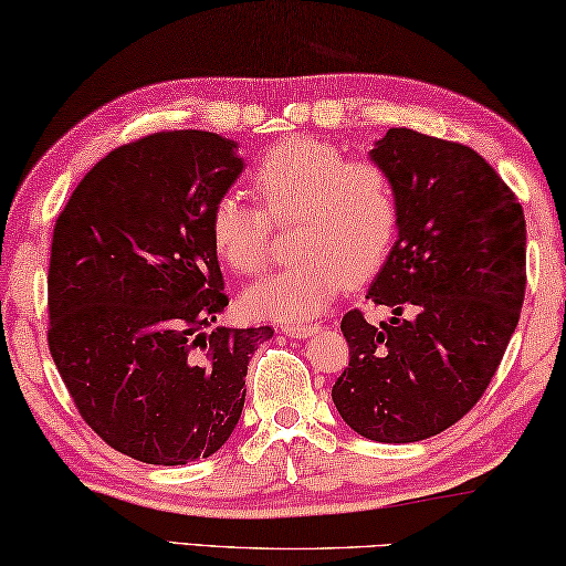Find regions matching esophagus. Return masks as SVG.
<instances>
[{
	"instance_id": "obj_1",
	"label": "esophagus",
	"mask_w": 566,
	"mask_h": 566,
	"mask_svg": "<svg viewBox=\"0 0 566 566\" xmlns=\"http://www.w3.org/2000/svg\"><path fill=\"white\" fill-rule=\"evenodd\" d=\"M281 331L291 338H308L318 331V326L316 323H285V326H281Z\"/></svg>"
}]
</instances>
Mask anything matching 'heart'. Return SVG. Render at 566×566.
I'll use <instances>...</instances> for the list:
<instances>
[{
    "mask_svg": "<svg viewBox=\"0 0 566 566\" xmlns=\"http://www.w3.org/2000/svg\"><path fill=\"white\" fill-rule=\"evenodd\" d=\"M250 185L261 208L222 196L210 210L218 255L240 275L271 263L273 223L291 226L298 258L245 293V308L271 321L313 318L340 285L358 283L386 261L398 233L394 175L374 157H346L316 137H289L258 157Z\"/></svg>",
    "mask_w": 566,
    "mask_h": 566,
    "instance_id": "heart-1",
    "label": "heart"
}]
</instances>
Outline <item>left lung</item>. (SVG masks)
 <instances>
[{
  "instance_id": "obj_1",
  "label": "left lung",
  "mask_w": 566,
  "mask_h": 566,
  "mask_svg": "<svg viewBox=\"0 0 566 566\" xmlns=\"http://www.w3.org/2000/svg\"><path fill=\"white\" fill-rule=\"evenodd\" d=\"M370 157L398 190V240L348 311V366L333 403L360 437L421 441L474 409L502 364L526 289V222L509 185L461 143L391 127Z\"/></svg>"
}]
</instances>
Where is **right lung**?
<instances>
[{
  "mask_svg": "<svg viewBox=\"0 0 566 566\" xmlns=\"http://www.w3.org/2000/svg\"><path fill=\"white\" fill-rule=\"evenodd\" d=\"M243 170L235 143L165 129L119 145L52 233L48 344L85 423L115 451L180 467L216 453L271 326L216 328L228 305L210 210Z\"/></svg>",
  "mask_w": 566,
  "mask_h": 566,
  "instance_id": "add662e5",
  "label": "right lung"
}]
</instances>
